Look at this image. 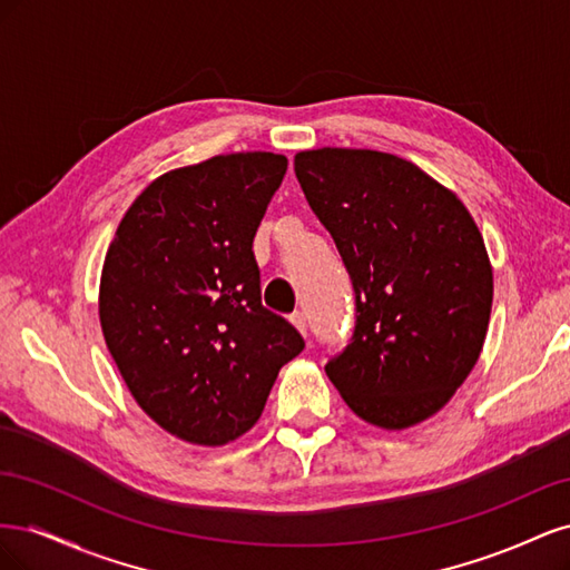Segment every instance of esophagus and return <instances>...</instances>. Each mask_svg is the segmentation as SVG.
<instances>
[{"label": "esophagus", "instance_id": "esophagus-1", "mask_svg": "<svg viewBox=\"0 0 570 570\" xmlns=\"http://www.w3.org/2000/svg\"><path fill=\"white\" fill-rule=\"evenodd\" d=\"M289 321H292V325L297 327V331L306 337L308 335V323H306V316H304V312H295L289 316Z\"/></svg>", "mask_w": 570, "mask_h": 570}]
</instances>
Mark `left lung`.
Instances as JSON below:
<instances>
[{
	"label": "left lung",
	"mask_w": 570,
	"mask_h": 570,
	"mask_svg": "<svg viewBox=\"0 0 570 570\" xmlns=\"http://www.w3.org/2000/svg\"><path fill=\"white\" fill-rule=\"evenodd\" d=\"M295 174L354 287V331L327 377L377 428L425 421L469 377L488 335L492 266L475 220L394 154L299 151Z\"/></svg>",
	"instance_id": "obj_1"
}]
</instances>
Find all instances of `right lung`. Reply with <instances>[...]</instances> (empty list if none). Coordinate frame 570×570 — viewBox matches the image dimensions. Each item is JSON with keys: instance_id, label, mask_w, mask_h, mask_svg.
Returning <instances> with one entry per match:
<instances>
[{"instance_id": "1", "label": "right lung", "mask_w": 570, "mask_h": 570, "mask_svg": "<svg viewBox=\"0 0 570 570\" xmlns=\"http://www.w3.org/2000/svg\"><path fill=\"white\" fill-rule=\"evenodd\" d=\"M285 170L271 151L170 170L132 202L107 252V347L135 402L185 442L247 433L304 350L297 327L262 304L252 249Z\"/></svg>"}]
</instances>
